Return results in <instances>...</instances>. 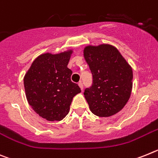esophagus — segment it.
<instances>
[{
    "instance_id": "34e87169",
    "label": "esophagus",
    "mask_w": 158,
    "mask_h": 158,
    "mask_svg": "<svg viewBox=\"0 0 158 158\" xmlns=\"http://www.w3.org/2000/svg\"><path fill=\"white\" fill-rule=\"evenodd\" d=\"M79 87H80L81 90H83V83H82V82H79Z\"/></svg>"
}]
</instances>
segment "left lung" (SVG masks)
<instances>
[{
  "label": "left lung",
  "mask_w": 158,
  "mask_h": 158,
  "mask_svg": "<svg viewBox=\"0 0 158 158\" xmlns=\"http://www.w3.org/2000/svg\"><path fill=\"white\" fill-rule=\"evenodd\" d=\"M93 76L92 86L84 90L90 111L110 117L125 106L133 87L132 68L115 47L88 45L83 50Z\"/></svg>",
  "instance_id": "obj_1"
}]
</instances>
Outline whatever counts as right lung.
Segmentation results:
<instances>
[{
  "label": "right lung",
  "instance_id": "right-lung-1",
  "mask_svg": "<svg viewBox=\"0 0 158 158\" xmlns=\"http://www.w3.org/2000/svg\"><path fill=\"white\" fill-rule=\"evenodd\" d=\"M72 50L59 54L44 53L34 60L24 78L26 98L36 114L48 121H61L72 98L81 92L71 82L68 68Z\"/></svg>",
  "mask_w": 158,
  "mask_h": 158
}]
</instances>
